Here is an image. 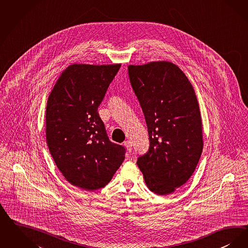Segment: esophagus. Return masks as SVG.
<instances>
[{
	"label": "esophagus",
	"mask_w": 248,
	"mask_h": 248,
	"mask_svg": "<svg viewBox=\"0 0 248 248\" xmlns=\"http://www.w3.org/2000/svg\"><path fill=\"white\" fill-rule=\"evenodd\" d=\"M124 147L127 149L129 152H131V150H132V144H131V142L130 141H125L124 143Z\"/></svg>",
	"instance_id": "obj_1"
}]
</instances>
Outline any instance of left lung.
<instances>
[{"instance_id": "obj_1", "label": "left lung", "mask_w": 248, "mask_h": 248, "mask_svg": "<svg viewBox=\"0 0 248 248\" xmlns=\"http://www.w3.org/2000/svg\"><path fill=\"white\" fill-rule=\"evenodd\" d=\"M128 74L145 115L149 151L137 161L149 190L173 193L192 176L203 150L198 99L186 76L170 62L129 65Z\"/></svg>"}]
</instances>
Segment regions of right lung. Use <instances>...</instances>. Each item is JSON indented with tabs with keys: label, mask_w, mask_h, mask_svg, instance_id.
<instances>
[{
	"label": "right lung",
	"mask_w": 248,
	"mask_h": 248,
	"mask_svg": "<svg viewBox=\"0 0 248 248\" xmlns=\"http://www.w3.org/2000/svg\"><path fill=\"white\" fill-rule=\"evenodd\" d=\"M121 63H74L63 70L46 107V141L56 166L71 185L93 191L105 186L124 159L110 142L98 107Z\"/></svg>",
	"instance_id": "obj_1"
}]
</instances>
